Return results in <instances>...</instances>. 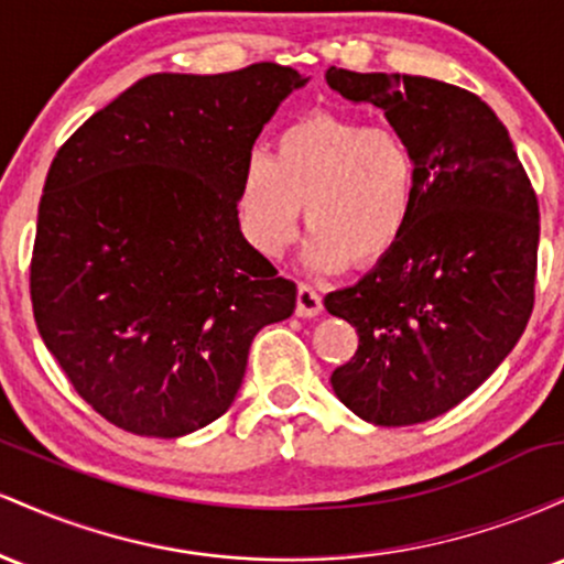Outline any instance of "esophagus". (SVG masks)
I'll return each instance as SVG.
<instances>
[{"mask_svg":"<svg viewBox=\"0 0 564 564\" xmlns=\"http://www.w3.org/2000/svg\"><path fill=\"white\" fill-rule=\"evenodd\" d=\"M321 310L323 296L307 283H300V289H296V315L300 318H315V315H321Z\"/></svg>","mask_w":564,"mask_h":564,"instance_id":"1","label":"esophagus"}]
</instances>
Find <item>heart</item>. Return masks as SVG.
<instances>
[{
	"mask_svg": "<svg viewBox=\"0 0 564 564\" xmlns=\"http://www.w3.org/2000/svg\"><path fill=\"white\" fill-rule=\"evenodd\" d=\"M419 193V159L392 124L310 113L278 132L270 156H246L236 209L246 241L281 257L304 212V262L339 270L384 257L403 236Z\"/></svg>",
	"mask_w": 564,
	"mask_h": 564,
	"instance_id": "1",
	"label": "heart"
}]
</instances>
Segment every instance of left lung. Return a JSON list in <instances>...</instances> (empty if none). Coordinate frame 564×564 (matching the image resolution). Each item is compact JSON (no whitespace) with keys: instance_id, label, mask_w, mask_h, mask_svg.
Instances as JSON below:
<instances>
[{"instance_id":"obj_1","label":"left lung","mask_w":564,"mask_h":564,"mask_svg":"<svg viewBox=\"0 0 564 564\" xmlns=\"http://www.w3.org/2000/svg\"><path fill=\"white\" fill-rule=\"evenodd\" d=\"M326 84L381 108L419 159L403 236L355 286L323 300L358 332V352L332 387L364 422H430L469 398L525 332L539 200L507 127L467 89L336 66Z\"/></svg>"}]
</instances>
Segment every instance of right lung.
I'll use <instances>...</instances> for the list:
<instances>
[{
    "label": "right lung",
    "mask_w": 564,
    "mask_h": 564,
    "mask_svg": "<svg viewBox=\"0 0 564 564\" xmlns=\"http://www.w3.org/2000/svg\"><path fill=\"white\" fill-rule=\"evenodd\" d=\"M310 79L278 63L153 74L57 151L39 204L31 302L74 390L145 437H183L236 400L260 328L296 283L243 238L246 156Z\"/></svg>",
    "instance_id": "1"
}]
</instances>
